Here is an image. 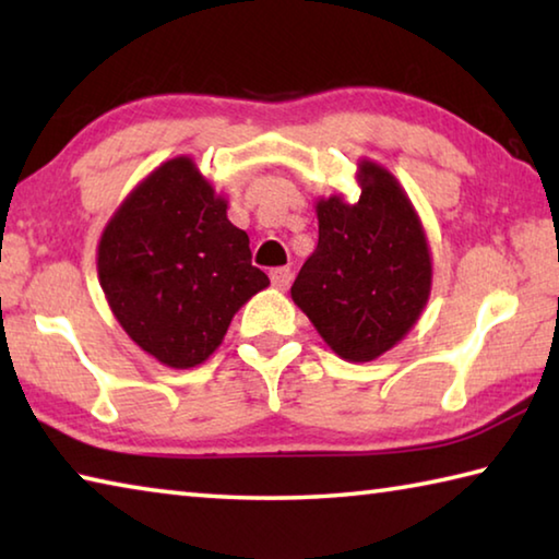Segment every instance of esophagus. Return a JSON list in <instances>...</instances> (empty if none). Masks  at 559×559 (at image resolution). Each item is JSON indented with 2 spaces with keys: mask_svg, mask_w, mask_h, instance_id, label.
Here are the masks:
<instances>
[{
  "mask_svg": "<svg viewBox=\"0 0 559 559\" xmlns=\"http://www.w3.org/2000/svg\"><path fill=\"white\" fill-rule=\"evenodd\" d=\"M271 283L273 286H276L278 290H286L288 286H290V281H293V273H290V269H273L271 273Z\"/></svg>",
  "mask_w": 559,
  "mask_h": 559,
  "instance_id": "34e87169",
  "label": "esophagus"
}]
</instances>
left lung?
<instances>
[{
  "instance_id": "1",
  "label": "left lung",
  "mask_w": 559,
  "mask_h": 559,
  "mask_svg": "<svg viewBox=\"0 0 559 559\" xmlns=\"http://www.w3.org/2000/svg\"><path fill=\"white\" fill-rule=\"evenodd\" d=\"M359 200L320 197L318 246L290 298L347 362H370L409 333L431 293V251L390 169L359 159Z\"/></svg>"
}]
</instances>
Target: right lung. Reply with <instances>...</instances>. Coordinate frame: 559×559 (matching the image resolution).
Wrapping results in <instances>:
<instances>
[{
	"label": "right lung",
	"mask_w": 559,
	"mask_h": 559,
	"mask_svg": "<svg viewBox=\"0 0 559 559\" xmlns=\"http://www.w3.org/2000/svg\"><path fill=\"white\" fill-rule=\"evenodd\" d=\"M96 259L120 328L173 370L202 365L243 302L269 286L251 266L249 234L226 219V200L187 155L155 167L122 200Z\"/></svg>",
	"instance_id": "right-lung-1"
}]
</instances>
